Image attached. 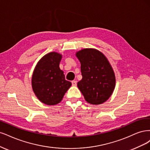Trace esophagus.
Wrapping results in <instances>:
<instances>
[{
  "label": "esophagus",
  "mask_w": 150,
  "mask_h": 150,
  "mask_svg": "<svg viewBox=\"0 0 150 150\" xmlns=\"http://www.w3.org/2000/svg\"><path fill=\"white\" fill-rule=\"evenodd\" d=\"M71 83H72V85H73V86H76V84H77V81H75V80H74V81H71Z\"/></svg>",
  "instance_id": "34e87169"
}]
</instances>
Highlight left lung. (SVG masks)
<instances>
[{
    "instance_id": "8db88e82",
    "label": "left lung",
    "mask_w": 150,
    "mask_h": 150,
    "mask_svg": "<svg viewBox=\"0 0 150 150\" xmlns=\"http://www.w3.org/2000/svg\"><path fill=\"white\" fill-rule=\"evenodd\" d=\"M81 64L82 79L77 86L85 100L91 105L105 102L113 92L116 79L107 58L95 49H84L76 52Z\"/></svg>"
}]
</instances>
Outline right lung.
Masks as SVG:
<instances>
[{
	"mask_svg": "<svg viewBox=\"0 0 150 150\" xmlns=\"http://www.w3.org/2000/svg\"><path fill=\"white\" fill-rule=\"evenodd\" d=\"M62 58L59 53L50 52L41 58L33 72V92L41 102L48 105L59 103L71 85L59 67Z\"/></svg>",
	"mask_w": 150,
	"mask_h": 150,
	"instance_id": "1",
	"label": "right lung"
}]
</instances>
